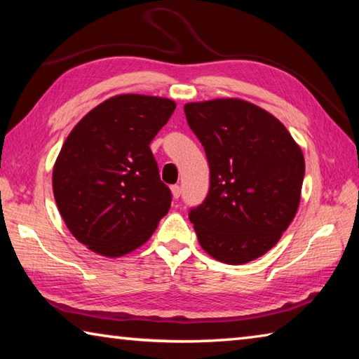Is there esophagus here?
Masks as SVG:
<instances>
[{
  "instance_id": "esophagus-1",
  "label": "esophagus",
  "mask_w": 359,
  "mask_h": 359,
  "mask_svg": "<svg viewBox=\"0 0 359 359\" xmlns=\"http://www.w3.org/2000/svg\"><path fill=\"white\" fill-rule=\"evenodd\" d=\"M171 193H172V198H174V199H179V198H180V193H182L180 187H179V185H172V187H171Z\"/></svg>"
}]
</instances>
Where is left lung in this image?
Listing matches in <instances>:
<instances>
[{
	"instance_id": "1",
	"label": "left lung",
	"mask_w": 359,
	"mask_h": 359,
	"mask_svg": "<svg viewBox=\"0 0 359 359\" xmlns=\"http://www.w3.org/2000/svg\"><path fill=\"white\" fill-rule=\"evenodd\" d=\"M184 109L210 169L208 196L188 214L199 244L226 264L263 257L299 208L301 147L280 120L244 100L188 102Z\"/></svg>"
}]
</instances>
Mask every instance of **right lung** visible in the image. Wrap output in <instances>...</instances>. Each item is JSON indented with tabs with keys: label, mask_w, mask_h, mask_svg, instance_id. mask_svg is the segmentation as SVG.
Segmentation results:
<instances>
[{
	"label": "right lung",
	"mask_w": 359,
	"mask_h": 359,
	"mask_svg": "<svg viewBox=\"0 0 359 359\" xmlns=\"http://www.w3.org/2000/svg\"><path fill=\"white\" fill-rule=\"evenodd\" d=\"M175 102L117 95L92 109L66 137L53 166L57 208L90 250L117 258L149 241L171 208L150 150Z\"/></svg>",
	"instance_id": "right-lung-1"
}]
</instances>
